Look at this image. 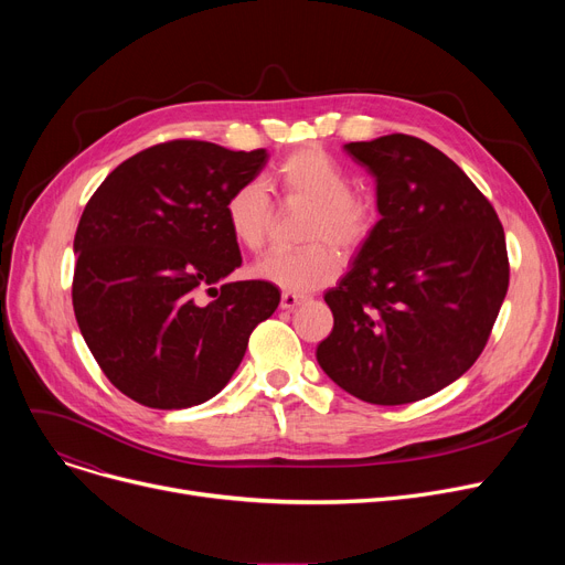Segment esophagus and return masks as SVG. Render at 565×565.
Listing matches in <instances>:
<instances>
[{
  "label": "esophagus",
  "instance_id": "1",
  "mask_svg": "<svg viewBox=\"0 0 565 565\" xmlns=\"http://www.w3.org/2000/svg\"><path fill=\"white\" fill-rule=\"evenodd\" d=\"M302 302H307V298H302V295L281 292V309H286V311H292L295 307H300Z\"/></svg>",
  "mask_w": 565,
  "mask_h": 565
}]
</instances>
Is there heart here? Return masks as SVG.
<instances>
[{"label": "heart", "mask_w": 565, "mask_h": 565, "mask_svg": "<svg viewBox=\"0 0 565 565\" xmlns=\"http://www.w3.org/2000/svg\"><path fill=\"white\" fill-rule=\"evenodd\" d=\"M270 185L284 201L309 207L302 241L313 245L267 254L254 263L252 275L295 295L332 284L341 273V258L331 246L350 252L366 243L375 226V207L352 192L350 173L316 146L288 156L273 171ZM224 222L235 245L258 252L273 222V205L263 185L256 181L237 185L226 196Z\"/></svg>", "instance_id": "heart-1"}]
</instances>
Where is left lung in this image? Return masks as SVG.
Returning a JSON list of instances; mask_svg holds the SVG:
<instances>
[{"mask_svg": "<svg viewBox=\"0 0 565 565\" xmlns=\"http://www.w3.org/2000/svg\"><path fill=\"white\" fill-rule=\"evenodd\" d=\"M343 151L375 178L380 220L324 292L334 328L316 360L360 401H422L483 352L509 290L507 237L490 201L435 146L384 135Z\"/></svg>", "mask_w": 565, "mask_h": 565, "instance_id": "left-lung-1", "label": "left lung"}]
</instances>
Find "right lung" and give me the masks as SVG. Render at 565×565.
Wrapping results in <instances>:
<instances>
[{"mask_svg":"<svg viewBox=\"0 0 565 565\" xmlns=\"http://www.w3.org/2000/svg\"><path fill=\"white\" fill-rule=\"evenodd\" d=\"M265 162V148L167 141L118 164L86 203L73 309L98 366L128 398L158 409L211 401L279 307L273 284L224 281L243 263L226 196ZM203 289L211 303L200 302Z\"/></svg>","mask_w":565,"mask_h":565,"instance_id":"obj_1","label":"right lung"}]
</instances>
